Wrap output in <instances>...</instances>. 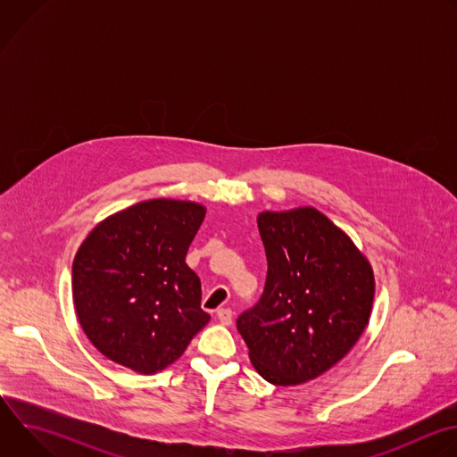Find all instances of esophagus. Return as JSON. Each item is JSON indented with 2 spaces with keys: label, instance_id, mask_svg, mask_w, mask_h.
<instances>
[{
  "label": "esophagus",
  "instance_id": "esophagus-1",
  "mask_svg": "<svg viewBox=\"0 0 457 457\" xmlns=\"http://www.w3.org/2000/svg\"><path fill=\"white\" fill-rule=\"evenodd\" d=\"M217 318H219V321H220L222 325H231V321H233V311H231L229 307H220V309L217 311Z\"/></svg>",
  "mask_w": 457,
  "mask_h": 457
}]
</instances>
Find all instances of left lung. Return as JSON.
Segmentation results:
<instances>
[{
    "label": "left lung",
    "mask_w": 457,
    "mask_h": 457,
    "mask_svg": "<svg viewBox=\"0 0 457 457\" xmlns=\"http://www.w3.org/2000/svg\"><path fill=\"white\" fill-rule=\"evenodd\" d=\"M266 287L237 320L256 372L289 386L338 363L365 331L374 273L354 242L318 210L264 212Z\"/></svg>",
    "instance_id": "8db88e82"
}]
</instances>
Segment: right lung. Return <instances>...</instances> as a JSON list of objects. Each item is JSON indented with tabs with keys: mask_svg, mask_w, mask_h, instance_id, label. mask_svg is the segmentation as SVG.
Instances as JSON below:
<instances>
[{
	"mask_svg": "<svg viewBox=\"0 0 457 457\" xmlns=\"http://www.w3.org/2000/svg\"><path fill=\"white\" fill-rule=\"evenodd\" d=\"M206 208L154 199L99 222L76 253L72 296L92 345L139 374L182 356L210 321L201 280L186 264Z\"/></svg>",
	"mask_w": 457,
	"mask_h": 457,
	"instance_id": "obj_1",
	"label": "right lung"
}]
</instances>
